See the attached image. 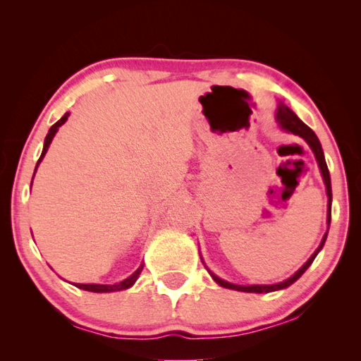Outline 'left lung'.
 <instances>
[{"label": "left lung", "mask_w": 361, "mask_h": 361, "mask_svg": "<svg viewBox=\"0 0 361 361\" xmlns=\"http://www.w3.org/2000/svg\"><path fill=\"white\" fill-rule=\"evenodd\" d=\"M276 121H278V124L282 130H286V132L288 133H293V135H298L301 136L302 140L309 144V147L312 149L313 155H315L317 158V163H318V167L321 171V176H323V181L326 185V192H327V231L326 234L323 235V240H321L319 247L315 250V252L309 257L307 262H305L299 270L290 276L288 279L282 281V282H278V283H270V286H259V283H255V286H237V283H233V282H228L225 279L219 278V276L214 274L208 267H206V270L209 271V274L212 276V279L216 281L220 287H225V288H231V290H237V291H245V293H270V291H276V290H282V288H287L290 287L291 283L296 282L301 276L304 274V271L307 270V268L312 265L313 260H315V257L318 256V252L323 250L324 243H326V239H327V233H329V226H331V219H332V186H331V175H329V169H327V164H326V158H324V152H323V147H321V142L318 140V136L315 135V132L309 127L305 126L304 122L299 119L295 111L288 109V106L286 104L279 102L278 105V111H276ZM203 262V259H202ZM204 264V262H203Z\"/></svg>", "instance_id": "obj_1"}]
</instances>
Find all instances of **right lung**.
<instances>
[{
    "label": "right lung",
    "instance_id": "1",
    "mask_svg": "<svg viewBox=\"0 0 361 361\" xmlns=\"http://www.w3.org/2000/svg\"><path fill=\"white\" fill-rule=\"evenodd\" d=\"M68 116H70V113H65L63 116L60 118V119L56 122V124H54V126L49 128L48 135H46V137H44L43 150H42V155H40V158H38V161H37V166H35L34 175H35V172H37V167L40 166L42 159L44 158L46 152H48L49 145H51V142H52V140H54V136H56V133L59 132V127H62V126L65 124L66 119H68ZM32 180H34V178H32ZM30 186H32V183H30ZM142 268H144V264H141V265H140V268H137V270H136L133 274H130L127 279L121 281V282H116V283H74V286L78 287V288H82V290L93 291V293H110V291L127 290V288H130V287L133 286V283L136 282V279H137V278H140V274H141V271H142Z\"/></svg>",
    "mask_w": 361,
    "mask_h": 361
}]
</instances>
